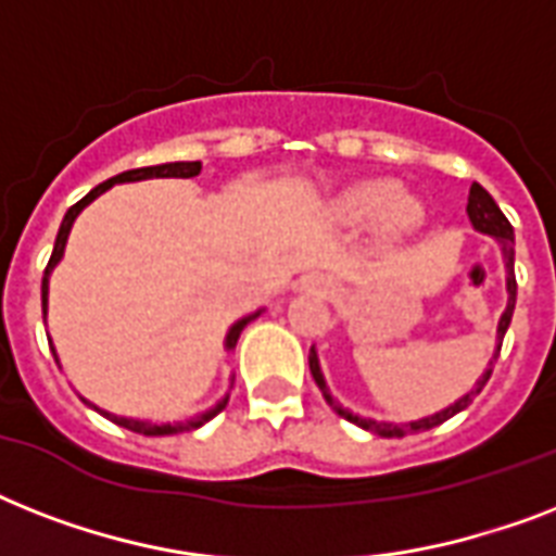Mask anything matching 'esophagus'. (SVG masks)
<instances>
[{"label": "esophagus", "mask_w": 556, "mask_h": 556, "mask_svg": "<svg viewBox=\"0 0 556 556\" xmlns=\"http://www.w3.org/2000/svg\"><path fill=\"white\" fill-rule=\"evenodd\" d=\"M305 288L320 291V294H329L331 288H334V279L326 277V274H312V277H305Z\"/></svg>", "instance_id": "esophagus-1"}]
</instances>
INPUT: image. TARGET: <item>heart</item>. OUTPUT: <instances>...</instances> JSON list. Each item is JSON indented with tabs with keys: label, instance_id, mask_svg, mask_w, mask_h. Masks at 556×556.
Returning <instances> with one entry per match:
<instances>
[{
	"label": "heart",
	"instance_id": "obj_1",
	"mask_svg": "<svg viewBox=\"0 0 556 556\" xmlns=\"http://www.w3.org/2000/svg\"><path fill=\"white\" fill-rule=\"evenodd\" d=\"M338 216L343 225H383L389 236H409L424 225L427 210L415 195L404 192L395 178H366L349 187L338 199Z\"/></svg>",
	"mask_w": 556,
	"mask_h": 556
}]
</instances>
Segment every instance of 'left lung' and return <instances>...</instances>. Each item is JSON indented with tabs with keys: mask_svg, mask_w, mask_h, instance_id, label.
<instances>
[{
	"mask_svg": "<svg viewBox=\"0 0 556 556\" xmlns=\"http://www.w3.org/2000/svg\"><path fill=\"white\" fill-rule=\"evenodd\" d=\"M467 218H470V225H473L476 233H484L491 236L496 248H500V256H502V265H505V291H508V303H505V312H502L500 323H496V346H493V355L488 361V369L476 378V383L470 387V392H465L462 397H456L453 404H447L444 409L432 415H424V418H415V421H378V418H366L361 413H352L346 406L340 404L338 397L331 395L329 383H326V375H323V366H320V355H317V349L312 346L308 352V366H312V375H314V383L320 387L323 397H326V404L334 409L338 415H343L346 421L357 424L361 430H369L380 439H404L409 432H421V430H432V427H439L444 424L447 418H453L456 413L467 409V406L473 404V397L479 395L491 378L493 364H496V357H500V349H502V338H505V331L510 326V317H514V305H517V277H514V227L510 222L505 218V213L500 210V204L493 201V195L484 190L482 185H473L470 187V195H467Z\"/></svg>",
	"mask_w": 556,
	"mask_h": 556,
	"instance_id": "obj_1",
	"label": "left lung"
}]
</instances>
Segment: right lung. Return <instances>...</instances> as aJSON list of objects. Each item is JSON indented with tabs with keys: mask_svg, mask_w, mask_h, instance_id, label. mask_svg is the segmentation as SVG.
Returning a JSON list of instances; mask_svg holds the SVG:
<instances>
[{
	"mask_svg": "<svg viewBox=\"0 0 556 556\" xmlns=\"http://www.w3.org/2000/svg\"><path fill=\"white\" fill-rule=\"evenodd\" d=\"M201 173V161H167V164H155V167H141V169H126V173H121V176L109 178V181H103V185H98L94 190H89L86 195H83L74 207H68V213L63 216V225H60V230H56V239H54V251H51V260H48V268H46V277H42V317H48V282H51V274H54V268L63 262V253H65V242H68V233H72L74 222H77V216H80L83 210L89 207L91 201L98 199V195H103L106 190H112L115 185H129V181H150V178H195ZM265 312V308H256V312L244 314V317H239V320L227 329L225 334V352H233L236 343H239V334L244 331V326L251 320H256L260 314ZM51 343V352H54V361L60 364V357H56V349H54V340H48ZM230 383H233V375H230ZM83 397V395H80ZM227 397H230V392H227L222 401H216L213 406H207V409H201V413H195L192 418H185V421H150V418H132V415H117V413H109V409H103V406L91 404L89 397H83L86 404L91 406V409H98L100 415H106L109 421L121 424V427H126V430L132 432H141V435H176V432H190V430H199V427H204V424L210 421V418H216L222 409L227 406Z\"/></svg>",
	"mask_w": 556,
	"mask_h": 556,
	"instance_id": "right-lung-1",
	"label": "right lung"
}]
</instances>
